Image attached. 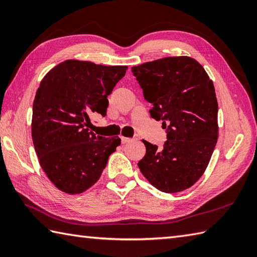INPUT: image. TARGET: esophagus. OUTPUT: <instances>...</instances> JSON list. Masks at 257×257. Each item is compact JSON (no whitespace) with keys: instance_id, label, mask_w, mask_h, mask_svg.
I'll return each mask as SVG.
<instances>
[{"instance_id":"obj_1","label":"esophagus","mask_w":257,"mask_h":257,"mask_svg":"<svg viewBox=\"0 0 257 257\" xmlns=\"http://www.w3.org/2000/svg\"><path fill=\"white\" fill-rule=\"evenodd\" d=\"M120 140H121V144H127L130 141V138H125V137H120Z\"/></svg>"}]
</instances>
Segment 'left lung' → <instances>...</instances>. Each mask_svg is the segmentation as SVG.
Segmentation results:
<instances>
[{"instance_id":"obj_1","label":"left lung","mask_w":257,"mask_h":257,"mask_svg":"<svg viewBox=\"0 0 257 257\" xmlns=\"http://www.w3.org/2000/svg\"><path fill=\"white\" fill-rule=\"evenodd\" d=\"M152 103L150 116L167 129L163 148L144 141L138 162L145 178L166 193L183 191L198 181L217 141V100L204 68L188 56L166 57L132 68Z\"/></svg>"}]
</instances>
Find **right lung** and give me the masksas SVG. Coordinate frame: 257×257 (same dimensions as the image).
I'll use <instances>...</instances> for the list:
<instances>
[{
	"label": "right lung",
	"mask_w": 257,
	"mask_h": 257,
	"mask_svg": "<svg viewBox=\"0 0 257 257\" xmlns=\"http://www.w3.org/2000/svg\"><path fill=\"white\" fill-rule=\"evenodd\" d=\"M127 66L68 59L41 81L33 102L32 138L40 165L63 192L78 194L100 178L120 138L96 136L90 119L106 116L108 99Z\"/></svg>",
	"instance_id": "right-lung-1"
}]
</instances>
